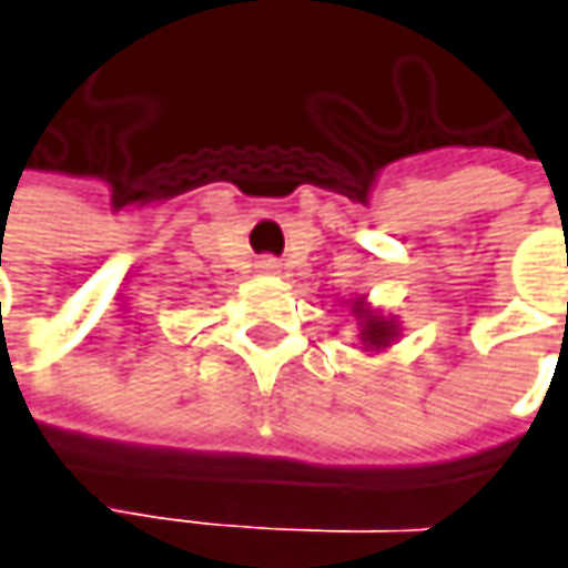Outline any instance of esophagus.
Returning a JSON list of instances; mask_svg holds the SVG:
<instances>
[{
  "label": "esophagus",
  "instance_id": "esophagus-1",
  "mask_svg": "<svg viewBox=\"0 0 568 568\" xmlns=\"http://www.w3.org/2000/svg\"><path fill=\"white\" fill-rule=\"evenodd\" d=\"M257 267L264 270V273H273L280 264H276V257H261V261H257Z\"/></svg>",
  "mask_w": 568,
  "mask_h": 568
}]
</instances>
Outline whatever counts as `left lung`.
<instances>
[{
	"instance_id": "left-lung-1",
	"label": "left lung",
	"mask_w": 568,
	"mask_h": 568,
	"mask_svg": "<svg viewBox=\"0 0 568 568\" xmlns=\"http://www.w3.org/2000/svg\"><path fill=\"white\" fill-rule=\"evenodd\" d=\"M395 335V329L388 326V323H382V320H366V329H364V342H369V345H376V348H382L388 338Z\"/></svg>"
}]
</instances>
